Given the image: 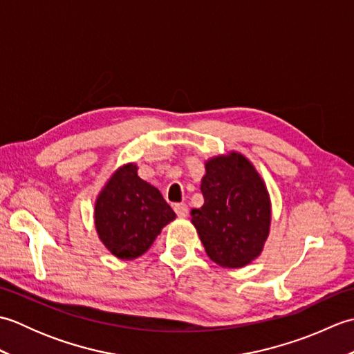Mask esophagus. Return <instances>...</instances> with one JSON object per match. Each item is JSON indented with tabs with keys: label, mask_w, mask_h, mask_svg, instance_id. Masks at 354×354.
Returning <instances> with one entry per match:
<instances>
[{
	"label": "esophagus",
	"mask_w": 354,
	"mask_h": 354,
	"mask_svg": "<svg viewBox=\"0 0 354 354\" xmlns=\"http://www.w3.org/2000/svg\"><path fill=\"white\" fill-rule=\"evenodd\" d=\"M173 209H175V213L179 217H185L187 213H189V207H187L185 204H175L173 205Z\"/></svg>",
	"instance_id": "esophagus-1"
}]
</instances>
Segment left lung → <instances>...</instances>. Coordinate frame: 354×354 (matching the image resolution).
Returning <instances> with one entry per match:
<instances>
[{
	"label": "left lung",
	"instance_id": "left-lung-1",
	"mask_svg": "<svg viewBox=\"0 0 354 354\" xmlns=\"http://www.w3.org/2000/svg\"><path fill=\"white\" fill-rule=\"evenodd\" d=\"M201 192L204 205L190 214L208 257L222 268L257 259L269 234L270 201L254 165L237 152L212 158Z\"/></svg>",
	"mask_w": 354,
	"mask_h": 354
}]
</instances>
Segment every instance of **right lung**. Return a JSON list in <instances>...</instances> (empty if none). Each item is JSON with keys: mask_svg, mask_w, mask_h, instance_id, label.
<instances>
[{"mask_svg": "<svg viewBox=\"0 0 354 354\" xmlns=\"http://www.w3.org/2000/svg\"><path fill=\"white\" fill-rule=\"evenodd\" d=\"M176 214L160 190L142 181L137 165L120 167L95 201V228L103 245L118 259L145 254Z\"/></svg>", "mask_w": 354, "mask_h": 354, "instance_id": "add662e5", "label": "right lung"}]
</instances>
